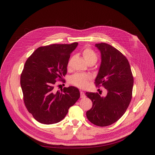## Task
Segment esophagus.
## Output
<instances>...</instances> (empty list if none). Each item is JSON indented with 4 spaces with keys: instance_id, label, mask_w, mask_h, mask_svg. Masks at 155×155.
Instances as JSON below:
<instances>
[{
    "instance_id": "esophagus-1",
    "label": "esophagus",
    "mask_w": 155,
    "mask_h": 155,
    "mask_svg": "<svg viewBox=\"0 0 155 155\" xmlns=\"http://www.w3.org/2000/svg\"><path fill=\"white\" fill-rule=\"evenodd\" d=\"M85 97H86V95L84 94V92H82V91H80V97H81V98H85Z\"/></svg>"
}]
</instances>
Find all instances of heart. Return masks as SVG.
I'll use <instances>...</instances> for the list:
<instances>
[{"label": "heart", "instance_id": "heart-1", "mask_svg": "<svg viewBox=\"0 0 155 155\" xmlns=\"http://www.w3.org/2000/svg\"><path fill=\"white\" fill-rule=\"evenodd\" d=\"M82 53L85 60L87 62L88 64L91 62H94L95 63V62L97 61V56L96 53L94 52V51L92 50V49L89 48H86L82 50ZM72 60H73V58H71L68 60L67 63L68 68L71 67ZM91 78L89 75L84 74V73H75V74L73 75L72 76L70 77V82L72 85H75L77 87L84 88L88 86V82L91 80Z\"/></svg>", "mask_w": 155, "mask_h": 155}]
</instances>
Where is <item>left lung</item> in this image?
Instances as JSON below:
<instances>
[{"mask_svg": "<svg viewBox=\"0 0 155 155\" xmlns=\"http://www.w3.org/2000/svg\"><path fill=\"white\" fill-rule=\"evenodd\" d=\"M101 53L102 61L95 79L96 87L107 89L106 97L98 93L86 92L92 102L87 111L88 120L97 126H107L116 123L126 111L132 99L134 78L126 57L111 45L96 44Z\"/></svg>", "mask_w": 155, "mask_h": 155, "instance_id": "1", "label": "left lung"}]
</instances>
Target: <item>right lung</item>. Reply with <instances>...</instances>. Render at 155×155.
Wrapping results in <instances>:
<instances>
[{
	"mask_svg": "<svg viewBox=\"0 0 155 155\" xmlns=\"http://www.w3.org/2000/svg\"><path fill=\"white\" fill-rule=\"evenodd\" d=\"M78 45L53 44L41 46L26 60L21 75L24 103L28 112L39 123L52 124L58 123L67 114L68 109L80 98L75 87L54 91L57 80L67 73L70 53Z\"/></svg>",
	"mask_w": 155,
	"mask_h": 155,
	"instance_id": "obj_1",
	"label": "right lung"
}]
</instances>
